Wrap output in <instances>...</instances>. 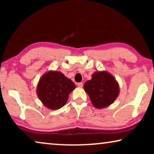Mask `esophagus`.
<instances>
[{
	"mask_svg": "<svg viewBox=\"0 0 154 154\" xmlns=\"http://www.w3.org/2000/svg\"><path fill=\"white\" fill-rule=\"evenodd\" d=\"M77 85L79 86V88H82V87H83V83H82V82H81V83H77Z\"/></svg>",
	"mask_w": 154,
	"mask_h": 154,
	"instance_id": "obj_1",
	"label": "esophagus"
}]
</instances>
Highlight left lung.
I'll return each mask as SVG.
<instances>
[{
	"mask_svg": "<svg viewBox=\"0 0 154 154\" xmlns=\"http://www.w3.org/2000/svg\"><path fill=\"white\" fill-rule=\"evenodd\" d=\"M84 90L90 96L92 104L97 109L110 105L119 93L117 82L106 71L94 73L92 79L84 84Z\"/></svg>",
	"mask_w": 154,
	"mask_h": 154,
	"instance_id": "left-lung-1",
	"label": "left lung"
}]
</instances>
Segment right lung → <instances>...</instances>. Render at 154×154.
Listing matches in <instances>:
<instances>
[{
	"label": "right lung",
	"instance_id": "add662e5",
	"mask_svg": "<svg viewBox=\"0 0 154 154\" xmlns=\"http://www.w3.org/2000/svg\"><path fill=\"white\" fill-rule=\"evenodd\" d=\"M75 88L72 81L58 71H49L43 75L37 87L38 96L43 104L50 109L62 108L69 94Z\"/></svg>",
	"mask_w": 154,
	"mask_h": 154
}]
</instances>
